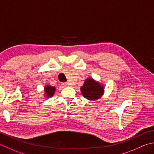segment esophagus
I'll return each instance as SVG.
<instances>
[{"mask_svg": "<svg viewBox=\"0 0 154 154\" xmlns=\"http://www.w3.org/2000/svg\"><path fill=\"white\" fill-rule=\"evenodd\" d=\"M69 85L68 83H66V82H63V83H61V85L63 86H67Z\"/></svg>", "mask_w": 154, "mask_h": 154, "instance_id": "34e87169", "label": "esophagus"}]
</instances>
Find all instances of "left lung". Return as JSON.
<instances>
[{
	"label": "left lung",
	"instance_id": "obj_1",
	"mask_svg": "<svg viewBox=\"0 0 154 154\" xmlns=\"http://www.w3.org/2000/svg\"><path fill=\"white\" fill-rule=\"evenodd\" d=\"M81 93L86 99L96 100L101 97L103 93V87L96 83L93 79H87L81 88Z\"/></svg>",
	"mask_w": 154,
	"mask_h": 154
}]
</instances>
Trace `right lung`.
Wrapping results in <instances>:
<instances>
[{
  "mask_svg": "<svg viewBox=\"0 0 154 154\" xmlns=\"http://www.w3.org/2000/svg\"><path fill=\"white\" fill-rule=\"evenodd\" d=\"M55 87H51L49 85H47L45 87V92H46V95H47V97H50L53 96L54 93H55Z\"/></svg>",
  "mask_w": 154,
  "mask_h": 154,
  "instance_id": "1",
  "label": "right lung"
}]
</instances>
